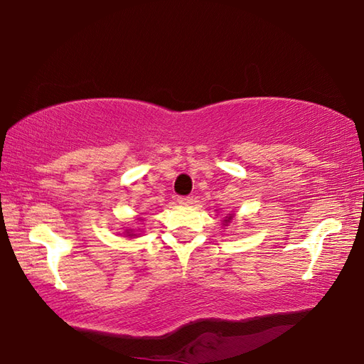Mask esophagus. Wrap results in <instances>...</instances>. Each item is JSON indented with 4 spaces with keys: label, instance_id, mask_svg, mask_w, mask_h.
<instances>
[{
    "label": "esophagus",
    "instance_id": "esophagus-1",
    "mask_svg": "<svg viewBox=\"0 0 364 364\" xmlns=\"http://www.w3.org/2000/svg\"><path fill=\"white\" fill-rule=\"evenodd\" d=\"M193 197L191 196H183V197H178V204H181V205H191L193 204Z\"/></svg>",
    "mask_w": 364,
    "mask_h": 364
}]
</instances>
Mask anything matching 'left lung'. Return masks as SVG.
Masks as SVG:
<instances>
[{"instance_id": "left-lung-1", "label": "left lung", "mask_w": 364, "mask_h": 364, "mask_svg": "<svg viewBox=\"0 0 364 364\" xmlns=\"http://www.w3.org/2000/svg\"><path fill=\"white\" fill-rule=\"evenodd\" d=\"M234 217H236V215L234 213H228L226 217L223 218V226H230L231 223H232V220H234Z\"/></svg>"}]
</instances>
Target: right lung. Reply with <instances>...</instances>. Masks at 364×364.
Segmentation results:
<instances>
[{"mask_svg":"<svg viewBox=\"0 0 364 364\" xmlns=\"http://www.w3.org/2000/svg\"><path fill=\"white\" fill-rule=\"evenodd\" d=\"M139 220V218H138ZM123 236L125 237H138L139 236V232H136L134 230H132V228H128V230H125V232H123Z\"/></svg>","mask_w":364,"mask_h":364,"instance_id":"right-lung-1","label":"right lung"}]
</instances>
